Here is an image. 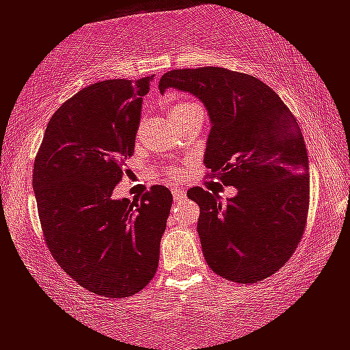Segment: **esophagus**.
<instances>
[{"instance_id":"34e87169","label":"esophagus","mask_w":350,"mask_h":350,"mask_svg":"<svg viewBox=\"0 0 350 350\" xmlns=\"http://www.w3.org/2000/svg\"><path fill=\"white\" fill-rule=\"evenodd\" d=\"M172 193H174V200H176V201L183 200V198L187 196V195H185V189H180V188H174V191H172Z\"/></svg>"}]
</instances>
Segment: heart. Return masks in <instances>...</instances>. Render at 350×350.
<instances>
[{
    "mask_svg": "<svg viewBox=\"0 0 350 350\" xmlns=\"http://www.w3.org/2000/svg\"><path fill=\"white\" fill-rule=\"evenodd\" d=\"M189 105H191V102H178V103H175V105L172 107L170 115H174V113H176V111L183 110L185 107H189ZM165 174H167L168 178H178V176L183 174V167L182 165H170V167H167Z\"/></svg>",
    "mask_w": 350,
    "mask_h": 350,
    "instance_id": "obj_1",
    "label": "heart"
}]
</instances>
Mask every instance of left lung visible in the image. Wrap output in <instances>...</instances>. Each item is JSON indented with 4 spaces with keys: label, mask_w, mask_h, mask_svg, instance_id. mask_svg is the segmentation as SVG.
I'll use <instances>...</instances> for the list:
<instances>
[{
    "label": "left lung",
    "mask_w": 350,
    "mask_h": 350,
    "mask_svg": "<svg viewBox=\"0 0 350 350\" xmlns=\"http://www.w3.org/2000/svg\"><path fill=\"white\" fill-rule=\"evenodd\" d=\"M168 88L204 103L209 176L239 191L222 202L200 187L188 189L201 209L198 234L206 262L239 284L269 278L291 260L307 226L308 155L299 123L269 85L245 72L174 70L159 83L161 92Z\"/></svg>",
    "instance_id": "obj_1"
}]
</instances>
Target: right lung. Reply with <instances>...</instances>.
Returning <instances> with one entry per match:
<instances>
[{"instance_id": "right-lung-1", "label": "right lung", "mask_w": 350, "mask_h": 350, "mask_svg": "<svg viewBox=\"0 0 350 350\" xmlns=\"http://www.w3.org/2000/svg\"><path fill=\"white\" fill-rule=\"evenodd\" d=\"M150 77L110 79L55 111L33 163L43 237L66 274L94 294L123 299L154 278L172 208L168 188L115 200L135 152L142 97Z\"/></svg>"}]
</instances>
